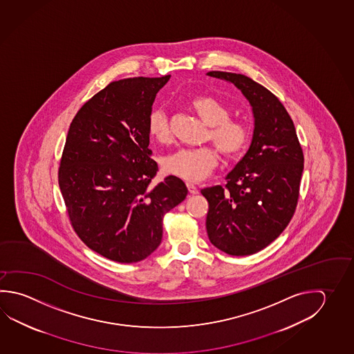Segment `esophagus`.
<instances>
[{"label":"esophagus","instance_id":"obj_1","mask_svg":"<svg viewBox=\"0 0 354 354\" xmlns=\"http://www.w3.org/2000/svg\"><path fill=\"white\" fill-rule=\"evenodd\" d=\"M187 188H188V191L191 194H197L198 193V188L194 186L193 183H187Z\"/></svg>","mask_w":354,"mask_h":354}]
</instances>
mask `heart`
<instances>
[{"label": "heart", "instance_id": "heart-1", "mask_svg": "<svg viewBox=\"0 0 354 354\" xmlns=\"http://www.w3.org/2000/svg\"><path fill=\"white\" fill-rule=\"evenodd\" d=\"M189 106L209 126L207 140L212 141L223 157L236 158L245 152L251 140V131L245 122L230 118L231 111L225 103L216 97L197 96ZM147 129L154 141H171L167 115L163 109H153L149 113ZM216 162L217 154L213 148H180L165 157L163 169L182 180L196 182L206 178Z\"/></svg>", "mask_w": 354, "mask_h": 354}]
</instances>
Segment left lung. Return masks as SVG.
Returning <instances> with one entry per match:
<instances>
[{"instance_id": "1", "label": "left lung", "mask_w": 354, "mask_h": 354, "mask_svg": "<svg viewBox=\"0 0 354 354\" xmlns=\"http://www.w3.org/2000/svg\"><path fill=\"white\" fill-rule=\"evenodd\" d=\"M207 75L234 84L254 117L251 146L227 174V185L201 191L209 205L206 228L211 243L227 254L248 256L270 245L295 214L302 147L287 109L270 91L245 75Z\"/></svg>"}]
</instances>
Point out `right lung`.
Wrapping results in <instances>:
<instances>
[{"instance_id": "obj_1", "label": "right lung", "mask_w": 354, "mask_h": 354, "mask_svg": "<svg viewBox=\"0 0 354 354\" xmlns=\"http://www.w3.org/2000/svg\"><path fill=\"white\" fill-rule=\"evenodd\" d=\"M169 77L111 82L80 109L64 143L58 185L72 227L92 251L120 263L157 250L165 214L188 193L176 176L151 186L158 166L148 116Z\"/></svg>"}]
</instances>
